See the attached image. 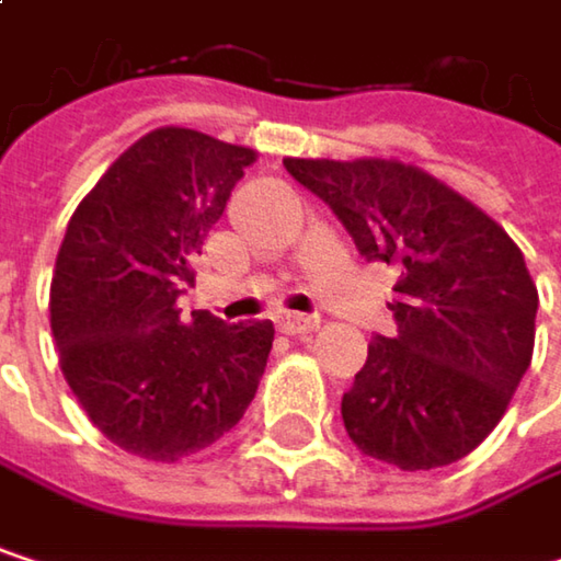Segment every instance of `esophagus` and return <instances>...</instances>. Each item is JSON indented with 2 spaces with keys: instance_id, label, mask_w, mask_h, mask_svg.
Returning a JSON list of instances; mask_svg holds the SVG:
<instances>
[{
  "instance_id": "esophagus-1",
  "label": "esophagus",
  "mask_w": 561,
  "mask_h": 561,
  "mask_svg": "<svg viewBox=\"0 0 561 561\" xmlns=\"http://www.w3.org/2000/svg\"><path fill=\"white\" fill-rule=\"evenodd\" d=\"M279 331L282 334H311V331H318V318H308V314H295V311H285V314H279Z\"/></svg>"
}]
</instances>
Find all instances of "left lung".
<instances>
[{"label": "left lung", "instance_id": "obj_1", "mask_svg": "<svg viewBox=\"0 0 561 561\" xmlns=\"http://www.w3.org/2000/svg\"><path fill=\"white\" fill-rule=\"evenodd\" d=\"M399 273L396 337H377L341 399L354 445L399 471L471 455L504 419L536 341L539 291L519 247L478 204L399 159H285Z\"/></svg>", "mask_w": 561, "mask_h": 561}]
</instances>
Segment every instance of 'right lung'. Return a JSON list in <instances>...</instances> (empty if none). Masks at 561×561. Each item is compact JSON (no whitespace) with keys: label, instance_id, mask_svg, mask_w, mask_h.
<instances>
[{"label":"right lung","instance_id":"obj_1","mask_svg":"<svg viewBox=\"0 0 561 561\" xmlns=\"http://www.w3.org/2000/svg\"><path fill=\"white\" fill-rule=\"evenodd\" d=\"M253 162L247 146L162 126L103 171L67 224L48 301L60 374L136 458L174 465L210 448L256 396L273 321L181 318L174 305Z\"/></svg>","mask_w":561,"mask_h":561}]
</instances>
